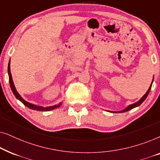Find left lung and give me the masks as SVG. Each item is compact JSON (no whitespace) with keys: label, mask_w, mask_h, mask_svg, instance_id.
<instances>
[{"label":"left lung","mask_w":160,"mask_h":160,"mask_svg":"<svg viewBox=\"0 0 160 160\" xmlns=\"http://www.w3.org/2000/svg\"><path fill=\"white\" fill-rule=\"evenodd\" d=\"M153 80H154V78H153ZM152 83H153V81H152V84H151V85H150V87H149V88H148V91L146 92V93L145 94V95H144L143 97H142L141 99H140L138 101V102H135V103H133V104H131V105H130V106H128V107H127V108H125L124 109V110H122V111H109V112H111V113H123V112H126V111H130V110H131V109H132V108H135V107H138V106H139L140 105H141L142 102H143L144 100H146V98H147V96H148V93H149V92H150V90H151V88H152Z\"/></svg>","instance_id":"left-lung-1"}]
</instances>
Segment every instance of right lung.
Returning a JSON list of instances; mask_svg holds the SVG:
<instances>
[{"label":"right lung","mask_w":160,"mask_h":160,"mask_svg":"<svg viewBox=\"0 0 160 160\" xmlns=\"http://www.w3.org/2000/svg\"><path fill=\"white\" fill-rule=\"evenodd\" d=\"M8 79H9V84H10V87H11V89H12V92L14 93V95L15 97H16L17 99H18L19 101H21L22 103L26 106L28 108H30V109H32V110H36V111H52V110H54V109H56L60 107L62 103L60 102V103L58 104V105H54V106H49V107H42V106H36V105L34 104H32V103H30V102H28L26 101L23 99L21 97V95H19L18 93V92L17 91L16 88H15V86L14 84V82H13V79H12V73H11V70H10V60L9 62H8Z\"/></svg>","instance_id":"right-lung-1"}]
</instances>
